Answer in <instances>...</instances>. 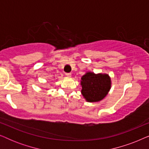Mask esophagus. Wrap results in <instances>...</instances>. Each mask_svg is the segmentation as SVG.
Instances as JSON below:
<instances>
[{"label": "esophagus", "mask_w": 149, "mask_h": 149, "mask_svg": "<svg viewBox=\"0 0 149 149\" xmlns=\"http://www.w3.org/2000/svg\"><path fill=\"white\" fill-rule=\"evenodd\" d=\"M65 74H66V76L68 77H70L71 76H72V74H71L70 72H66L65 73Z\"/></svg>", "instance_id": "obj_1"}]
</instances>
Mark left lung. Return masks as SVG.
<instances>
[{
    "instance_id": "left-lung-1",
    "label": "left lung",
    "mask_w": 149,
    "mask_h": 149,
    "mask_svg": "<svg viewBox=\"0 0 149 149\" xmlns=\"http://www.w3.org/2000/svg\"><path fill=\"white\" fill-rule=\"evenodd\" d=\"M81 93L87 101L93 102L102 100L111 88V79L108 74L87 72L81 78Z\"/></svg>"
}]
</instances>
